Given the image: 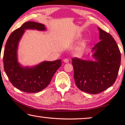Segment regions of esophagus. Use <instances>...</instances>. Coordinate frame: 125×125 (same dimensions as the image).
Masks as SVG:
<instances>
[{
  "label": "esophagus",
  "mask_w": 125,
  "mask_h": 125,
  "mask_svg": "<svg viewBox=\"0 0 125 125\" xmlns=\"http://www.w3.org/2000/svg\"><path fill=\"white\" fill-rule=\"evenodd\" d=\"M63 62L64 63H68L69 62V60L68 59H63Z\"/></svg>",
  "instance_id": "1"
}]
</instances>
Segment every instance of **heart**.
<instances>
[{"instance_id":"b5f03b06","label":"heart","mask_w":125,"mask_h":125,"mask_svg":"<svg viewBox=\"0 0 125 125\" xmlns=\"http://www.w3.org/2000/svg\"><path fill=\"white\" fill-rule=\"evenodd\" d=\"M78 37H79V36H78Z\"/></svg>"}]
</instances>
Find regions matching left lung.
Masks as SVG:
<instances>
[{"mask_svg":"<svg viewBox=\"0 0 125 125\" xmlns=\"http://www.w3.org/2000/svg\"><path fill=\"white\" fill-rule=\"evenodd\" d=\"M100 41L92 48L94 61L72 58L77 87L90 94H97L113 85L120 65L121 54L113 37L98 28Z\"/></svg>","mask_w":125,"mask_h":125,"instance_id":"1","label":"left lung"}]
</instances>
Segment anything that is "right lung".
I'll use <instances>...</instances> for the list:
<instances>
[{
  "mask_svg": "<svg viewBox=\"0 0 125 125\" xmlns=\"http://www.w3.org/2000/svg\"><path fill=\"white\" fill-rule=\"evenodd\" d=\"M46 31L44 25L27 21L11 33L6 43L3 54L4 69L16 88L27 93H37L48 86L53 76L61 67V59L44 61L34 66H23L18 62L19 43L26 30Z\"/></svg>",
  "mask_w": 125,
  "mask_h": 125,
  "instance_id": "1",
  "label": "right lung"
}]
</instances>
